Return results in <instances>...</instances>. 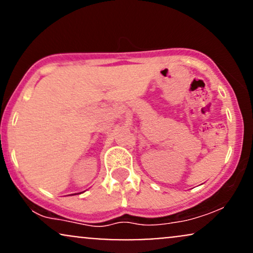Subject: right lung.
<instances>
[{
    "label": "right lung",
    "instance_id": "right-lung-1",
    "mask_svg": "<svg viewBox=\"0 0 253 253\" xmlns=\"http://www.w3.org/2000/svg\"><path fill=\"white\" fill-rule=\"evenodd\" d=\"M72 195H75V194H72Z\"/></svg>",
    "mask_w": 253,
    "mask_h": 253
}]
</instances>
